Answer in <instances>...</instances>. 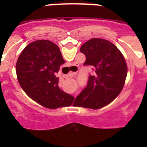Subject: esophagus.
<instances>
[{
  "mask_svg": "<svg viewBox=\"0 0 147 147\" xmlns=\"http://www.w3.org/2000/svg\"><path fill=\"white\" fill-rule=\"evenodd\" d=\"M75 74H76V73H74V72H70L69 74H68L64 75V76H64L65 78H67V77H69V76H74V75ZM74 98H76V96H74Z\"/></svg>",
  "mask_w": 147,
  "mask_h": 147,
  "instance_id": "34e87169",
  "label": "esophagus"
}]
</instances>
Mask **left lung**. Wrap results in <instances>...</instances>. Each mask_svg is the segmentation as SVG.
<instances>
[{"mask_svg": "<svg viewBox=\"0 0 147 147\" xmlns=\"http://www.w3.org/2000/svg\"><path fill=\"white\" fill-rule=\"evenodd\" d=\"M86 57L84 65L93 67L86 88L75 99L74 105L93 110L113 102L124 88L127 66L118 48L107 40L93 38L80 48Z\"/></svg>", "mask_w": 147, "mask_h": 147, "instance_id": "left-lung-1", "label": "left lung"}]
</instances>
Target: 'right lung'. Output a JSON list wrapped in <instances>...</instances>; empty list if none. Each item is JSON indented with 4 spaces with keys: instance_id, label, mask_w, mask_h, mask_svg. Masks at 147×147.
<instances>
[{
    "instance_id": "add662e5",
    "label": "right lung",
    "mask_w": 147,
    "mask_h": 147,
    "mask_svg": "<svg viewBox=\"0 0 147 147\" xmlns=\"http://www.w3.org/2000/svg\"><path fill=\"white\" fill-rule=\"evenodd\" d=\"M65 60L59 47L47 40H36L23 50L16 63L19 84L31 98L50 109L71 106L74 98L61 90L56 76Z\"/></svg>"
}]
</instances>
